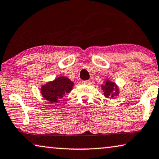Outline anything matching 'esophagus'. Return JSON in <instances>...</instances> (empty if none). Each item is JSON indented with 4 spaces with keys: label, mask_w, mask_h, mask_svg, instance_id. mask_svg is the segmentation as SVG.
<instances>
[{
    "label": "esophagus",
    "mask_w": 159,
    "mask_h": 159,
    "mask_svg": "<svg viewBox=\"0 0 159 159\" xmlns=\"http://www.w3.org/2000/svg\"><path fill=\"white\" fill-rule=\"evenodd\" d=\"M82 84H84V85H91V80H84V81H82Z\"/></svg>",
    "instance_id": "obj_1"
}]
</instances>
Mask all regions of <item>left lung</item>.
<instances>
[{
    "mask_svg": "<svg viewBox=\"0 0 159 159\" xmlns=\"http://www.w3.org/2000/svg\"><path fill=\"white\" fill-rule=\"evenodd\" d=\"M102 91H104L105 97L114 98L119 93V89L115 82H111L109 80H106L104 85H102Z\"/></svg>",
    "mask_w": 159,
    "mask_h": 159,
    "instance_id": "left-lung-1",
    "label": "left lung"
}]
</instances>
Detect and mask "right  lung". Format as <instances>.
Masks as SVG:
<instances>
[{"label": "right lung", "mask_w": 159, "mask_h": 159, "mask_svg": "<svg viewBox=\"0 0 159 159\" xmlns=\"http://www.w3.org/2000/svg\"><path fill=\"white\" fill-rule=\"evenodd\" d=\"M73 82L65 76H60L52 81L47 83L41 87L42 97L50 104L58 103L66 93L73 89Z\"/></svg>", "instance_id": "obj_1"}]
</instances>
